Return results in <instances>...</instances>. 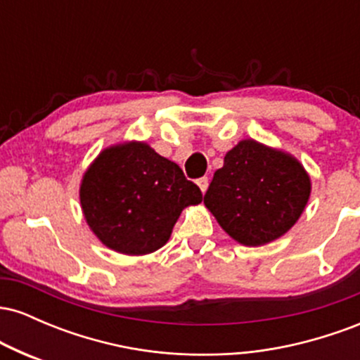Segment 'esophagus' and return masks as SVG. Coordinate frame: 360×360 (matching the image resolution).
I'll list each match as a JSON object with an SVG mask.
<instances>
[{
	"label": "esophagus",
	"instance_id": "obj_1",
	"mask_svg": "<svg viewBox=\"0 0 360 360\" xmlns=\"http://www.w3.org/2000/svg\"><path fill=\"white\" fill-rule=\"evenodd\" d=\"M208 183H210V181H208V177H200V179H198L196 181V184L198 186H200V189H201V193H206V189H208Z\"/></svg>",
	"mask_w": 360,
	"mask_h": 360
}]
</instances>
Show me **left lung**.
<instances>
[{"instance_id": "1", "label": "left lung", "mask_w": 360, "mask_h": 360, "mask_svg": "<svg viewBox=\"0 0 360 360\" xmlns=\"http://www.w3.org/2000/svg\"><path fill=\"white\" fill-rule=\"evenodd\" d=\"M309 193L311 181L296 157L245 139L226 152L205 206L235 242L259 247L291 230Z\"/></svg>"}]
</instances>
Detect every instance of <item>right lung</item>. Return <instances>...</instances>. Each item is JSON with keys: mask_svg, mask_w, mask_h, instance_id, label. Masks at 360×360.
<instances>
[{"mask_svg": "<svg viewBox=\"0 0 360 360\" xmlns=\"http://www.w3.org/2000/svg\"><path fill=\"white\" fill-rule=\"evenodd\" d=\"M79 200L103 245L146 255L166 245L181 212L203 194L176 162L131 140L100 152L82 176Z\"/></svg>", "mask_w": 360, "mask_h": 360, "instance_id": "obj_1", "label": "right lung"}]
</instances>
